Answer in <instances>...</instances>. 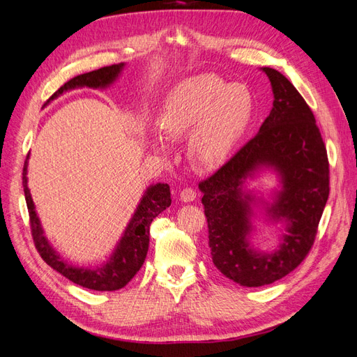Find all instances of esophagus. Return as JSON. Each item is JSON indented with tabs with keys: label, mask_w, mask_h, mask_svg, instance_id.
Segmentation results:
<instances>
[{
	"label": "esophagus",
	"mask_w": 357,
	"mask_h": 357,
	"mask_svg": "<svg viewBox=\"0 0 357 357\" xmlns=\"http://www.w3.org/2000/svg\"><path fill=\"white\" fill-rule=\"evenodd\" d=\"M180 199L183 202H192L197 199V190L192 189V188H185L180 192Z\"/></svg>",
	"instance_id": "1"
}]
</instances>
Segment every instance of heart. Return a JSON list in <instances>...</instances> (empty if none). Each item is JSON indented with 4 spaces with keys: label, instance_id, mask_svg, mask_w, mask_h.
Instances as JSON below:
<instances>
[{
    "label": "heart",
    "instance_id": "obj_1",
    "mask_svg": "<svg viewBox=\"0 0 357 357\" xmlns=\"http://www.w3.org/2000/svg\"><path fill=\"white\" fill-rule=\"evenodd\" d=\"M253 116L255 101L245 86L214 74H198L169 91L159 125L169 135H185L192 130L188 144L190 159L201 168H213L238 146Z\"/></svg>",
    "mask_w": 357,
    "mask_h": 357
}]
</instances>
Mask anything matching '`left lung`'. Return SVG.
I'll use <instances>...</instances> for the list:
<instances>
[{"label":"left lung","mask_w":357,"mask_h":357,"mask_svg":"<svg viewBox=\"0 0 357 357\" xmlns=\"http://www.w3.org/2000/svg\"><path fill=\"white\" fill-rule=\"evenodd\" d=\"M262 71L273 86V110L250 142L199 183L213 264L245 287L271 284L304 261L329 197L328 153L314 114L282 73ZM264 166L273 167L282 183L267 208L270 218L287 225L284 243L273 254L250 247L253 199L242 190L245 180Z\"/></svg>","instance_id":"1"}]
</instances>
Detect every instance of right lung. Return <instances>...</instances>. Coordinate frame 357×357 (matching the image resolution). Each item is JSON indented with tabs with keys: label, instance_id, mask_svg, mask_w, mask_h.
<instances>
[{
	"label": "right lung",
	"instance_id": "1",
	"mask_svg": "<svg viewBox=\"0 0 357 357\" xmlns=\"http://www.w3.org/2000/svg\"><path fill=\"white\" fill-rule=\"evenodd\" d=\"M125 63H114L110 67H102L91 73H84L73 77L66 84L53 93L47 100L49 104L52 100L58 98L63 92L75 89V88H107L110 86L117 75L123 70ZM45 104V105H46ZM28 158L24 165L22 172V185L25 192V201L29 213V225L32 240H34L37 252L43 257L49 266L55 271L67 277L70 282L83 286L86 289L98 290V291H112L125 287L132 277L139 271L146 261V255L149 250V235H150V225L158 214L167 210L171 205V192L167 183H158V185L149 186L144 192V195L139 201L138 207L132 215L131 222L126 226L123 236L117 243L112 257L105 264L96 268H79L67 264L61 256L53 250V247L49 244L45 232H43L40 219L37 215L34 202H32L31 193L28 189Z\"/></svg>",
	"mask_w": 357,
	"mask_h": 357
}]
</instances>
